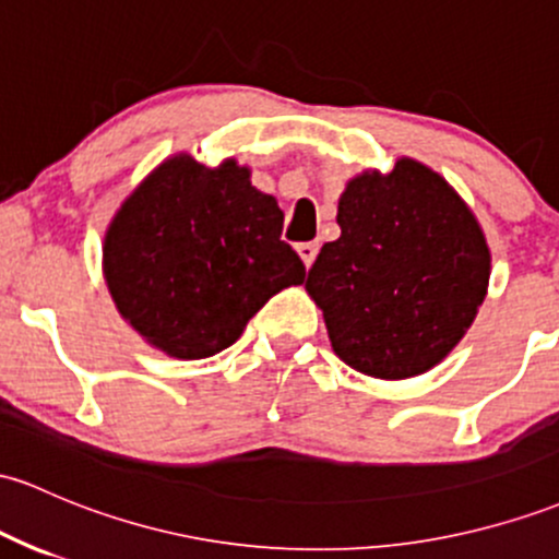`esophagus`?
<instances>
[{
  "label": "esophagus",
  "mask_w": 559,
  "mask_h": 559,
  "mask_svg": "<svg viewBox=\"0 0 559 559\" xmlns=\"http://www.w3.org/2000/svg\"><path fill=\"white\" fill-rule=\"evenodd\" d=\"M297 254L302 257L305 267H310L312 262H316V254H318V243H299V247H297Z\"/></svg>",
  "instance_id": "esophagus-1"
}]
</instances>
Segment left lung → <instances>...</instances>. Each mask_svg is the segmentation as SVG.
I'll list each match as a JSON object with an SVG mask.
<instances>
[{"label": "left lung", "instance_id": "8db88e82", "mask_svg": "<svg viewBox=\"0 0 559 559\" xmlns=\"http://www.w3.org/2000/svg\"><path fill=\"white\" fill-rule=\"evenodd\" d=\"M340 238L323 243L305 289L334 353L377 379L419 377L462 342L488 294L490 249L445 177L403 156L366 169L336 206Z\"/></svg>", "mask_w": 559, "mask_h": 559}]
</instances>
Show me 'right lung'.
<instances>
[{"instance_id":"obj_1","label":"right lung","mask_w":559,"mask_h":559,"mask_svg":"<svg viewBox=\"0 0 559 559\" xmlns=\"http://www.w3.org/2000/svg\"><path fill=\"white\" fill-rule=\"evenodd\" d=\"M284 212L251 186L236 158L217 167L190 153L164 158L121 201L103 238V275L116 310L169 358L230 347L273 294L305 281L281 241Z\"/></svg>"}]
</instances>
